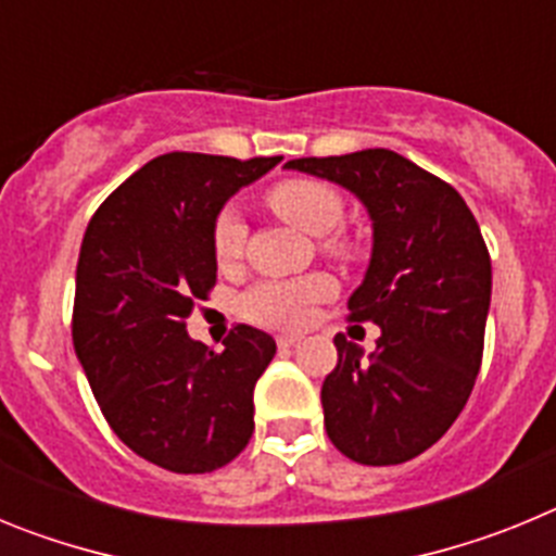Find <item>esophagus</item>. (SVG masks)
I'll list each match as a JSON object with an SVG mask.
<instances>
[{"label":"esophagus","mask_w":556,"mask_h":556,"mask_svg":"<svg viewBox=\"0 0 556 556\" xmlns=\"http://www.w3.org/2000/svg\"><path fill=\"white\" fill-rule=\"evenodd\" d=\"M294 345H301V337H298V333H283V337H278V348H281V351Z\"/></svg>","instance_id":"34e87169"}]
</instances>
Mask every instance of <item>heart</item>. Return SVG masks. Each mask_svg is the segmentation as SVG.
Masks as SVG:
<instances>
[{
	"label": "heart",
	"mask_w": 556,
	"mask_h": 556,
	"mask_svg": "<svg viewBox=\"0 0 556 556\" xmlns=\"http://www.w3.org/2000/svg\"><path fill=\"white\" fill-rule=\"evenodd\" d=\"M267 203L275 214H281L283 219L294 223L306 233L321 236L331 229V235L323 237L326 253H351V239L333 230L345 214L342 194L333 186L317 178H289L269 186ZM244 242H248L244 217L239 214V208L225 205L214 219V228H211V250H214L219 267H233L242 258ZM331 292V278L323 273L301 275V278H269V281L248 289V294L242 298V312L248 320L258 323V326L301 328L312 320L314 306L326 301Z\"/></svg>",
	"instance_id": "1"
}]
</instances>
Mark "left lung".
I'll list each match as a JSON object with an SVG mask.
<instances>
[{
    "label": "left lung",
    "mask_w": 556,
    "mask_h": 556,
    "mask_svg": "<svg viewBox=\"0 0 556 556\" xmlns=\"http://www.w3.org/2000/svg\"><path fill=\"white\" fill-rule=\"evenodd\" d=\"M353 191L372 219V255L351 294V320L376 323V351L333 337L337 367L323 381L331 443L358 465L415 459L468 404L484 353L488 244L459 191L392 150L294 159Z\"/></svg>",
    "instance_id": "left-lung-1"
}]
</instances>
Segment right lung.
Returning a JSON list of instances; mask_svg holds the SVG:
<instances>
[{"label": "right lung", "instance_id": "right-lung-1", "mask_svg": "<svg viewBox=\"0 0 556 556\" xmlns=\"http://www.w3.org/2000/svg\"><path fill=\"white\" fill-rule=\"evenodd\" d=\"M278 161L166 152L108 194L83 236L75 353L113 434L172 473H211L253 437L275 339L236 326L217 353L186 317L217 283L211 228L225 200Z\"/></svg>", "mask_w": 556, "mask_h": 556}]
</instances>
